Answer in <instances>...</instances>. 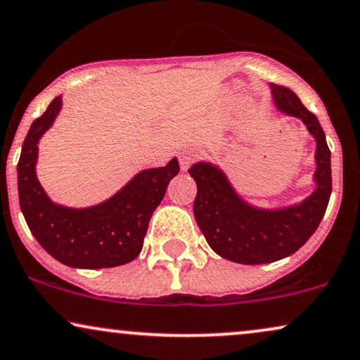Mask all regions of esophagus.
Instances as JSON below:
<instances>
[{
  "instance_id": "obj_1",
  "label": "esophagus",
  "mask_w": 360,
  "mask_h": 360,
  "mask_svg": "<svg viewBox=\"0 0 360 360\" xmlns=\"http://www.w3.org/2000/svg\"><path fill=\"white\" fill-rule=\"evenodd\" d=\"M195 158V154L193 149H184L183 153L179 154V162H181V169L183 171H188L191 162H193V159Z\"/></svg>"
}]
</instances>
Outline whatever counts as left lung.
I'll use <instances>...</instances> for the list:
<instances>
[{
    "instance_id": "1",
    "label": "left lung",
    "mask_w": 360,
    "mask_h": 360,
    "mask_svg": "<svg viewBox=\"0 0 360 360\" xmlns=\"http://www.w3.org/2000/svg\"><path fill=\"white\" fill-rule=\"evenodd\" d=\"M277 111L306 124L316 139V189L292 206L262 209L238 194L221 167L199 161L189 174L198 184L194 216L207 244L221 257L238 264H267L301 249L316 233L332 193L330 151L319 120L289 88L271 84Z\"/></svg>"
}]
</instances>
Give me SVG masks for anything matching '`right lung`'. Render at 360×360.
<instances>
[{
  "instance_id": "right-lung-1",
  "label": "right lung",
  "mask_w": 360,
  "mask_h": 360,
  "mask_svg": "<svg viewBox=\"0 0 360 360\" xmlns=\"http://www.w3.org/2000/svg\"><path fill=\"white\" fill-rule=\"evenodd\" d=\"M63 106L54 98L44 115L33 121L18 162L21 212L41 248L65 266L104 269L131 262L143 249L149 219L165 198L167 184L179 172L172 158L165 167L136 174L106 201L89 207H66L53 202L36 176L38 143Z\"/></svg>"
}]
</instances>
